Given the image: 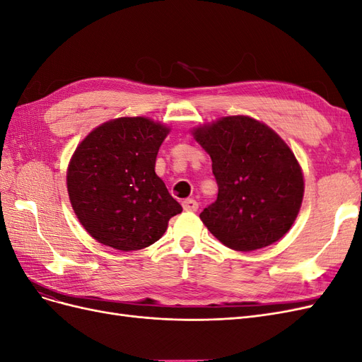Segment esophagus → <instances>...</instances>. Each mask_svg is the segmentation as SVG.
<instances>
[{"label":"esophagus","instance_id":"esophagus-1","mask_svg":"<svg viewBox=\"0 0 362 362\" xmlns=\"http://www.w3.org/2000/svg\"><path fill=\"white\" fill-rule=\"evenodd\" d=\"M182 208H184L185 211H196L199 208V204L196 202L194 199L189 198V199H184L182 201Z\"/></svg>","mask_w":362,"mask_h":362}]
</instances>
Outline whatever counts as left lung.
I'll use <instances>...</instances> for the list:
<instances>
[{
    "label": "left lung",
    "mask_w": 362,
    "mask_h": 362,
    "mask_svg": "<svg viewBox=\"0 0 362 362\" xmlns=\"http://www.w3.org/2000/svg\"><path fill=\"white\" fill-rule=\"evenodd\" d=\"M210 154L217 199L199 214L218 242L234 250L266 247L298 217L303 175L275 131L247 116H228L193 131Z\"/></svg>",
    "instance_id": "1"
}]
</instances>
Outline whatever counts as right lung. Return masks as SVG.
<instances>
[{
	"label": "right lung",
	"mask_w": 362,
	"mask_h": 362,
	"mask_svg": "<svg viewBox=\"0 0 362 362\" xmlns=\"http://www.w3.org/2000/svg\"><path fill=\"white\" fill-rule=\"evenodd\" d=\"M169 128L148 117H119L95 128L68 168V193L80 223L117 250L156 243L182 206L156 173Z\"/></svg>",
	"instance_id": "obj_1"
}]
</instances>
